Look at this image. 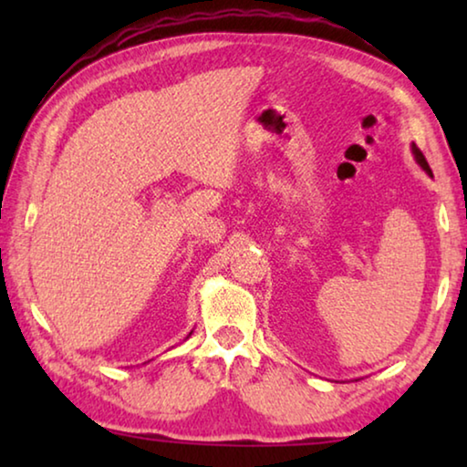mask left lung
Here are the masks:
<instances>
[{
  "label": "left lung",
  "mask_w": 467,
  "mask_h": 467,
  "mask_svg": "<svg viewBox=\"0 0 467 467\" xmlns=\"http://www.w3.org/2000/svg\"><path fill=\"white\" fill-rule=\"evenodd\" d=\"M412 154H414V158H416V162L420 164V167L429 172V175L432 177V171H431V167H429V162H426V158H424V154L420 152V148H418L416 144H412Z\"/></svg>",
  "instance_id": "left-lung-1"
}]
</instances>
